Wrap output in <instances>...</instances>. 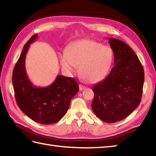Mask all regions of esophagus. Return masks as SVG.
<instances>
[{"label": "esophagus", "mask_w": 156, "mask_h": 156, "mask_svg": "<svg viewBox=\"0 0 156 156\" xmlns=\"http://www.w3.org/2000/svg\"><path fill=\"white\" fill-rule=\"evenodd\" d=\"M85 88H86V87H84L83 85H82V84L79 85V89H80V90H83Z\"/></svg>", "instance_id": "obj_1"}]
</instances>
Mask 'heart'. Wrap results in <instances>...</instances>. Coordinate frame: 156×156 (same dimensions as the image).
<instances>
[{"label": "heart", "mask_w": 156, "mask_h": 156, "mask_svg": "<svg viewBox=\"0 0 156 156\" xmlns=\"http://www.w3.org/2000/svg\"><path fill=\"white\" fill-rule=\"evenodd\" d=\"M112 60L111 48L92 39L73 42L59 55V62L65 71L72 73L79 66V76L89 84L102 80L111 69Z\"/></svg>", "instance_id": "1"}]
</instances>
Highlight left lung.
<instances>
[{
  "label": "left lung",
  "mask_w": 156,
  "mask_h": 156,
  "mask_svg": "<svg viewBox=\"0 0 156 156\" xmlns=\"http://www.w3.org/2000/svg\"><path fill=\"white\" fill-rule=\"evenodd\" d=\"M115 66L105 80L92 88V108L102 121L115 122L127 117L140 105L144 82V69L128 45L109 38Z\"/></svg>",
  "instance_id": "obj_1"
}]
</instances>
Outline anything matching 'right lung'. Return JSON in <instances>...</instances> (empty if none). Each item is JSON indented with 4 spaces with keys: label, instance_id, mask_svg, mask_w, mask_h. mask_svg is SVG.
I'll return each mask as SVG.
<instances>
[{
    "label": "right lung",
    "instance_id": "1",
    "mask_svg": "<svg viewBox=\"0 0 156 156\" xmlns=\"http://www.w3.org/2000/svg\"><path fill=\"white\" fill-rule=\"evenodd\" d=\"M37 38V34L33 35L23 48L13 69L12 85L16 103L26 115L41 124H52L66 113L79 87L74 78L62 75L46 87H37L29 80L25 70L26 54Z\"/></svg>",
    "mask_w": 156,
    "mask_h": 156
}]
</instances>
